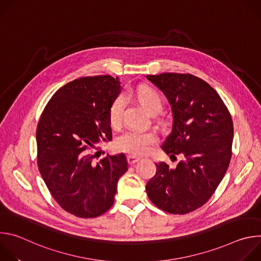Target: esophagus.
<instances>
[{
	"label": "esophagus",
	"instance_id": "1",
	"mask_svg": "<svg viewBox=\"0 0 261 261\" xmlns=\"http://www.w3.org/2000/svg\"><path fill=\"white\" fill-rule=\"evenodd\" d=\"M127 160H128V163H129L130 165H133V164H135L136 162L139 161V158H135V157H133V156H128V157H127Z\"/></svg>",
	"mask_w": 261,
	"mask_h": 261
}]
</instances>
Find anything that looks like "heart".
<instances>
[{
  "label": "heart",
  "mask_w": 261,
  "mask_h": 261,
  "mask_svg": "<svg viewBox=\"0 0 261 261\" xmlns=\"http://www.w3.org/2000/svg\"><path fill=\"white\" fill-rule=\"evenodd\" d=\"M137 97L143 107L150 114L159 113L162 109V99L160 95L152 88L142 86L137 90ZM126 95H121L111 105L110 122L118 125L121 122L123 110L126 104ZM157 141V137L152 132H143L136 129H128L119 135L116 139V146L119 151L139 156L150 150V147Z\"/></svg>",
  "instance_id": "b5f03b06"
}]
</instances>
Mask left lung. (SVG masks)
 <instances>
[{"instance_id": "8db88e82", "label": "left lung", "mask_w": 261, "mask_h": 261, "mask_svg": "<svg viewBox=\"0 0 261 261\" xmlns=\"http://www.w3.org/2000/svg\"><path fill=\"white\" fill-rule=\"evenodd\" d=\"M146 79L166 96L171 108V132L161 145L175 168L156 164L147 181L148 198L170 214H188L202 206L225 175L231 159L233 124L218 93L191 74L162 73Z\"/></svg>"}]
</instances>
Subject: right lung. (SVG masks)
I'll list each match as a JSON object with an SVG mask.
<instances>
[{
  "instance_id": "obj_1",
  "label": "right lung",
  "mask_w": 261,
  "mask_h": 261,
  "mask_svg": "<svg viewBox=\"0 0 261 261\" xmlns=\"http://www.w3.org/2000/svg\"><path fill=\"white\" fill-rule=\"evenodd\" d=\"M122 91L119 77L72 81L58 90L37 127L38 168L55 200L80 218H95L115 202L125 154L95 163L97 144L111 140L110 108Z\"/></svg>"
}]
</instances>
